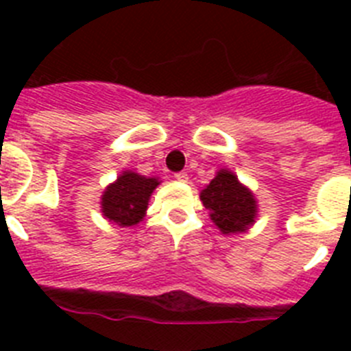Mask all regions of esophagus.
Returning <instances> with one entry per match:
<instances>
[{
  "label": "esophagus",
  "mask_w": 351,
  "mask_h": 351,
  "mask_svg": "<svg viewBox=\"0 0 351 351\" xmlns=\"http://www.w3.org/2000/svg\"><path fill=\"white\" fill-rule=\"evenodd\" d=\"M173 178L178 179V181H181V182H186V181H188V173L178 172V173H173Z\"/></svg>",
  "instance_id": "obj_1"
}]
</instances>
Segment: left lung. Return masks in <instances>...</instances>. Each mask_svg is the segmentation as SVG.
I'll list each match as a JSON object with an SVG mask.
<instances>
[{"label":"left lung","instance_id":"1","mask_svg":"<svg viewBox=\"0 0 351 351\" xmlns=\"http://www.w3.org/2000/svg\"><path fill=\"white\" fill-rule=\"evenodd\" d=\"M200 200L223 234L244 232L255 221V198L228 170H219L206 190H202Z\"/></svg>","mask_w":351,"mask_h":351}]
</instances>
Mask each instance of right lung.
<instances>
[{
    "label": "right lung",
    "instance_id": "right-lung-1",
    "mask_svg": "<svg viewBox=\"0 0 351 351\" xmlns=\"http://www.w3.org/2000/svg\"><path fill=\"white\" fill-rule=\"evenodd\" d=\"M160 184L158 179L135 172H123L101 197V213L121 226H132L144 218L149 197Z\"/></svg>",
    "mask_w": 351,
    "mask_h": 351
}]
</instances>
